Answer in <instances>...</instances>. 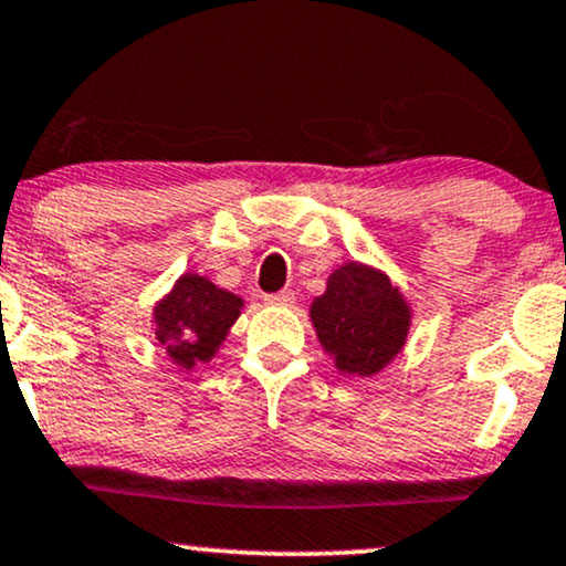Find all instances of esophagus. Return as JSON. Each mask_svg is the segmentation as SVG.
I'll return each mask as SVG.
<instances>
[{"instance_id": "esophagus-1", "label": "esophagus", "mask_w": 566, "mask_h": 566, "mask_svg": "<svg viewBox=\"0 0 566 566\" xmlns=\"http://www.w3.org/2000/svg\"><path fill=\"white\" fill-rule=\"evenodd\" d=\"M264 302H268L270 306H294L296 304V296L291 294V291H281V294L264 296Z\"/></svg>"}]
</instances>
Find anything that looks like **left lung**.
<instances>
[{"label":"left lung","instance_id":"left-lung-1","mask_svg":"<svg viewBox=\"0 0 566 566\" xmlns=\"http://www.w3.org/2000/svg\"><path fill=\"white\" fill-rule=\"evenodd\" d=\"M411 304L386 272L365 262H344L327 275L325 294L310 306L319 346L338 373L373 378L403 352Z\"/></svg>","mask_w":566,"mask_h":566}]
</instances>
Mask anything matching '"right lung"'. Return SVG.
I'll use <instances>...</instances> for the list:
<instances>
[{
    "instance_id": "add662e5",
    "label": "right lung",
    "mask_w": 566,
    "mask_h": 566,
    "mask_svg": "<svg viewBox=\"0 0 566 566\" xmlns=\"http://www.w3.org/2000/svg\"><path fill=\"white\" fill-rule=\"evenodd\" d=\"M241 310V296L199 272H184L151 310V331L172 365L193 369L220 352Z\"/></svg>"
}]
</instances>
